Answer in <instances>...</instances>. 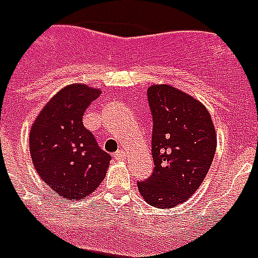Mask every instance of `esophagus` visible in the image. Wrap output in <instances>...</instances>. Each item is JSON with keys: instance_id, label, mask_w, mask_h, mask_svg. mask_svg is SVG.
I'll use <instances>...</instances> for the list:
<instances>
[{"instance_id": "1", "label": "esophagus", "mask_w": 258, "mask_h": 258, "mask_svg": "<svg viewBox=\"0 0 258 258\" xmlns=\"http://www.w3.org/2000/svg\"><path fill=\"white\" fill-rule=\"evenodd\" d=\"M114 157H115V160H125L126 153L123 151V150H118V151L114 154Z\"/></svg>"}]
</instances>
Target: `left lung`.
I'll use <instances>...</instances> for the list:
<instances>
[{
	"mask_svg": "<svg viewBox=\"0 0 258 258\" xmlns=\"http://www.w3.org/2000/svg\"><path fill=\"white\" fill-rule=\"evenodd\" d=\"M153 114L154 172L138 182L144 202L173 208L189 200L207 176L217 150V132L206 105L172 85L147 91Z\"/></svg>",
	"mask_w": 258,
	"mask_h": 258,
	"instance_id": "8db88e82",
	"label": "left lung"
}]
</instances>
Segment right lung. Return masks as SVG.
<instances>
[{
    "instance_id": "1",
    "label": "right lung",
    "mask_w": 258,
    "mask_h": 258,
    "mask_svg": "<svg viewBox=\"0 0 258 258\" xmlns=\"http://www.w3.org/2000/svg\"><path fill=\"white\" fill-rule=\"evenodd\" d=\"M100 89L74 83L52 96L38 112L29 133L34 169L55 195L65 200H85L107 175L111 155L83 126L86 108Z\"/></svg>"
}]
</instances>
